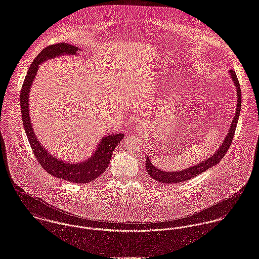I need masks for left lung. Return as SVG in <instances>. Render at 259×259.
Returning a JSON list of instances; mask_svg holds the SVG:
<instances>
[{
	"label": "left lung",
	"mask_w": 259,
	"mask_h": 259,
	"mask_svg": "<svg viewBox=\"0 0 259 259\" xmlns=\"http://www.w3.org/2000/svg\"><path fill=\"white\" fill-rule=\"evenodd\" d=\"M229 74H230V77H231L232 81L235 84L236 97H237V105H236V109H235V117L233 118L230 130H229L226 138L224 139V141L222 142L221 146L208 159H206L202 162H199L197 164L192 165L188 168H185V169H182V170H177V171H165L163 169H160V168L154 166L151 163V161H150V159L147 155L146 162H145V168H146V171L150 175L151 178H153L154 180H156L158 182L166 183V184H175V183L184 182V181L190 180V179L196 177L197 175L205 172L206 170L210 169L212 166L218 164L223 159L226 152L229 150V148L232 144L233 139H234L235 127H236L237 120L239 118L240 106H241V92H240V86H239L236 74H235V71L233 70L229 71Z\"/></svg>",
	"instance_id": "left-lung-1"
}]
</instances>
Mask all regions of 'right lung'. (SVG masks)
<instances>
[{
	"label": "right lung",
	"mask_w": 259,
	"mask_h": 259,
	"mask_svg": "<svg viewBox=\"0 0 259 259\" xmlns=\"http://www.w3.org/2000/svg\"><path fill=\"white\" fill-rule=\"evenodd\" d=\"M80 50L81 48L73 47L72 45L65 42L52 45L41 50V52L35 57L32 64L28 68L27 74L24 78V85L21 91V111L27 140L29 141L31 149L33 150L38 163L46 169L47 172L54 177L67 180L72 183L84 184L93 182L96 178L105 172L111 161L114 149L119 143V141L124 138V135L122 133L107 135L99 141L94 152L86 160L73 163L70 161L67 162L51 155V153L47 151L46 147L37 141L30 121L31 119L29 117L28 106L30 87L33 83V80L35 79V75L37 74L39 65L42 62L56 56L78 55V51Z\"/></svg>",
	"instance_id": "add662e5"
}]
</instances>
